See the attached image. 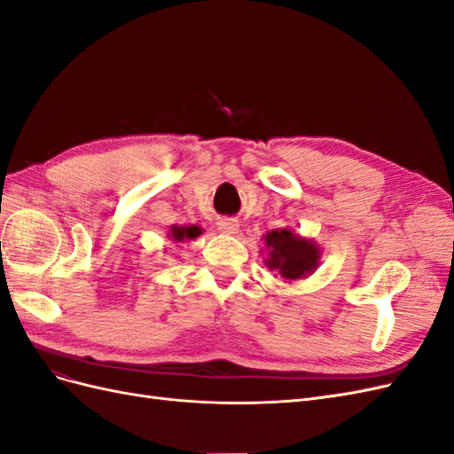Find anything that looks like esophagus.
<instances>
[{
	"instance_id": "34e87169",
	"label": "esophagus",
	"mask_w": 454,
	"mask_h": 454,
	"mask_svg": "<svg viewBox=\"0 0 454 454\" xmlns=\"http://www.w3.org/2000/svg\"><path fill=\"white\" fill-rule=\"evenodd\" d=\"M217 229H219V232H223V235H235V232H239V223H237V219L225 217V219H219Z\"/></svg>"
}]
</instances>
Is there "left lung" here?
Segmentation results:
<instances>
[{
    "label": "left lung",
    "mask_w": 454,
    "mask_h": 454,
    "mask_svg": "<svg viewBox=\"0 0 454 454\" xmlns=\"http://www.w3.org/2000/svg\"><path fill=\"white\" fill-rule=\"evenodd\" d=\"M263 240L267 246L265 265L287 282L305 278L318 267V246L314 240L295 235L292 229L270 231Z\"/></svg>",
    "instance_id": "obj_1"
}]
</instances>
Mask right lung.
Returning a JSON list of instances; mask_svg holds the SVG:
<instances>
[{
    "label": "right lung",
    "mask_w": 454,
    "mask_h": 454,
    "mask_svg": "<svg viewBox=\"0 0 454 454\" xmlns=\"http://www.w3.org/2000/svg\"><path fill=\"white\" fill-rule=\"evenodd\" d=\"M200 229L197 227V225H191V227H177V225H174L172 227V231H170V237H172V240H176V242H184V240H191V239H197L199 235H200Z\"/></svg>",
    "instance_id": "right-lung-1"
}]
</instances>
